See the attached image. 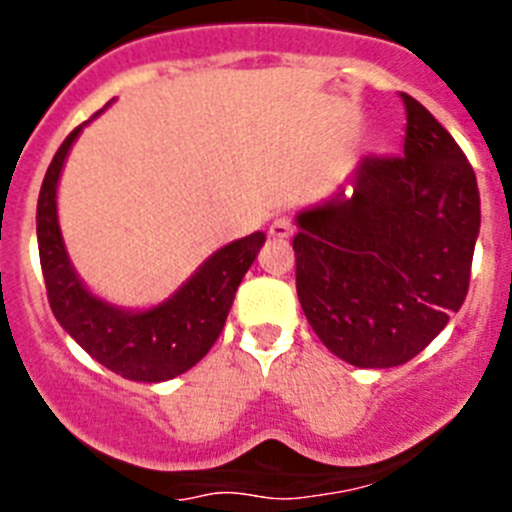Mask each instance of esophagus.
Returning <instances> with one entry per match:
<instances>
[{
    "label": "esophagus",
    "instance_id": "esophagus-1",
    "mask_svg": "<svg viewBox=\"0 0 512 512\" xmlns=\"http://www.w3.org/2000/svg\"><path fill=\"white\" fill-rule=\"evenodd\" d=\"M292 233H295V228H292V223H289L287 217H277V220L269 225V235L271 238H277V241H287Z\"/></svg>",
    "mask_w": 512,
    "mask_h": 512
}]
</instances>
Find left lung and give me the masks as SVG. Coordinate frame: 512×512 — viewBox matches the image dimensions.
I'll return each mask as SVG.
<instances>
[{
	"label": "left lung",
	"instance_id": "8db88e82",
	"mask_svg": "<svg viewBox=\"0 0 512 512\" xmlns=\"http://www.w3.org/2000/svg\"><path fill=\"white\" fill-rule=\"evenodd\" d=\"M402 102V156L361 158L351 187L295 217L307 323L361 369L405 364L446 328L467 297L479 235L467 156L418 99Z\"/></svg>",
	"mask_w": 512,
	"mask_h": 512
}]
</instances>
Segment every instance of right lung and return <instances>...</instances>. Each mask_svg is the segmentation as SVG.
<instances>
[{"instance_id": "right-lung-1", "label": "right lung", "mask_w": 512, "mask_h": 512, "mask_svg": "<svg viewBox=\"0 0 512 512\" xmlns=\"http://www.w3.org/2000/svg\"><path fill=\"white\" fill-rule=\"evenodd\" d=\"M84 125L63 140L40 187L35 220L48 302L61 328L110 372L133 382H166L192 369L217 341L235 289L259 256L266 235L259 230L217 248L174 295L148 310H128L97 297L71 264L56 202L63 164Z\"/></svg>"}]
</instances>
